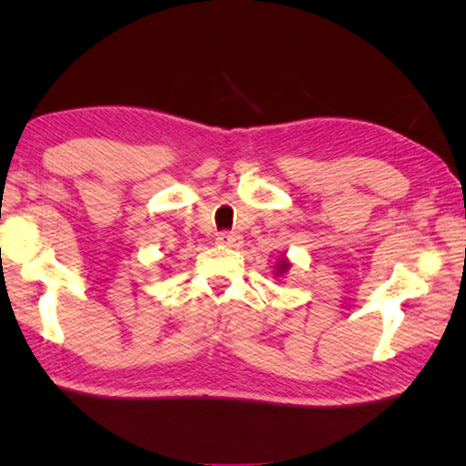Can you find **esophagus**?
Instances as JSON below:
<instances>
[{
    "instance_id": "1",
    "label": "esophagus",
    "mask_w": 466,
    "mask_h": 466,
    "mask_svg": "<svg viewBox=\"0 0 466 466\" xmlns=\"http://www.w3.org/2000/svg\"><path fill=\"white\" fill-rule=\"evenodd\" d=\"M218 244L228 248H240L242 247V236L234 232H222L218 236Z\"/></svg>"
}]
</instances>
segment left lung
<instances>
[{
    "instance_id": "left-lung-1",
    "label": "left lung",
    "mask_w": 466,
    "mask_h": 466,
    "mask_svg": "<svg viewBox=\"0 0 466 466\" xmlns=\"http://www.w3.org/2000/svg\"><path fill=\"white\" fill-rule=\"evenodd\" d=\"M289 269H291V261L286 255H283L278 258V263H275V267H273V278L281 281L289 273Z\"/></svg>"
}]
</instances>
